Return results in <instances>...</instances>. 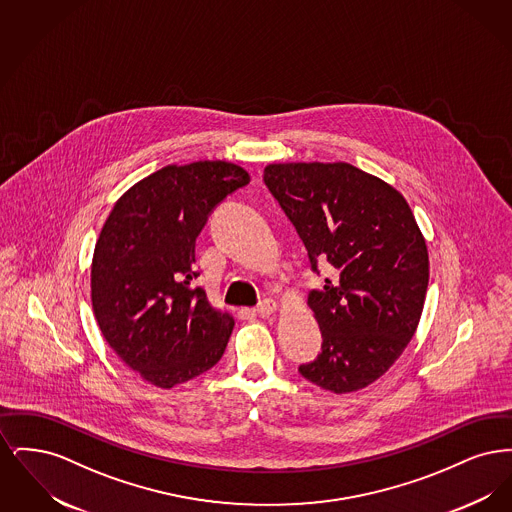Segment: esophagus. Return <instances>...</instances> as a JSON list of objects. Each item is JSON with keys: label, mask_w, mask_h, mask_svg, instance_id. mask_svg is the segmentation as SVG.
Listing matches in <instances>:
<instances>
[{"label": "esophagus", "mask_w": 512, "mask_h": 512, "mask_svg": "<svg viewBox=\"0 0 512 512\" xmlns=\"http://www.w3.org/2000/svg\"><path fill=\"white\" fill-rule=\"evenodd\" d=\"M276 309H278V303L274 299H265L253 313L259 317L268 318L276 313Z\"/></svg>", "instance_id": "esophagus-1"}]
</instances>
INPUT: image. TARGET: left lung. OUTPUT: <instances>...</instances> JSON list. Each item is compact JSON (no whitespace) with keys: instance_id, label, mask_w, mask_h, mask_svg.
<instances>
[{"instance_id":"left-lung-1","label":"left lung","mask_w":512,"mask_h":512,"mask_svg":"<svg viewBox=\"0 0 512 512\" xmlns=\"http://www.w3.org/2000/svg\"><path fill=\"white\" fill-rule=\"evenodd\" d=\"M263 178L313 270L332 268L307 301L322 353L299 374L322 390H363L401 357L424 309L430 261L413 211L388 182L341 161L272 163Z\"/></svg>"}]
</instances>
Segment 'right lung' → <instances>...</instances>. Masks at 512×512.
<instances>
[{"instance_id": "right-lung-1", "label": "right lung", "mask_w": 512, "mask_h": 512, "mask_svg": "<svg viewBox=\"0 0 512 512\" xmlns=\"http://www.w3.org/2000/svg\"><path fill=\"white\" fill-rule=\"evenodd\" d=\"M228 161L167 165L117 199L92 257V309L109 347L171 390L220 361L234 317L192 288L195 238L228 194L249 184Z\"/></svg>"}]
</instances>
